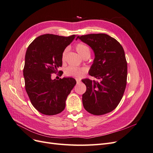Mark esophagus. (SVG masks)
Wrapping results in <instances>:
<instances>
[{
  "label": "esophagus",
  "mask_w": 153,
  "mask_h": 153,
  "mask_svg": "<svg viewBox=\"0 0 153 153\" xmlns=\"http://www.w3.org/2000/svg\"><path fill=\"white\" fill-rule=\"evenodd\" d=\"M76 81L77 84H79L80 82H81V80L80 79H78V78H76Z\"/></svg>",
  "instance_id": "esophagus-1"
}]
</instances>
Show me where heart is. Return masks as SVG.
<instances>
[{
  "label": "heart",
  "mask_w": 153,
  "mask_h": 153,
  "mask_svg": "<svg viewBox=\"0 0 153 153\" xmlns=\"http://www.w3.org/2000/svg\"><path fill=\"white\" fill-rule=\"evenodd\" d=\"M76 50L80 56L84 58L85 57H89L91 55V50L87 45L82 43H78L76 45ZM66 50H64L62 53V61L65 58ZM86 73V69L84 68H78L73 66H68L65 70V74L67 76H73L76 78L82 77Z\"/></svg>",
  "instance_id": "b5f03b06"
}]
</instances>
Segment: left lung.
Listing matches in <instances>:
<instances>
[{
    "instance_id": "1",
    "label": "left lung",
    "mask_w": 153,
    "mask_h": 153,
    "mask_svg": "<svg viewBox=\"0 0 153 153\" xmlns=\"http://www.w3.org/2000/svg\"><path fill=\"white\" fill-rule=\"evenodd\" d=\"M93 50L95 58L89 74L98 80H82L87 87L82 95L84 108L91 114L112 112L121 101L126 89L127 62L124 51L118 41L106 34L78 36Z\"/></svg>"
}]
</instances>
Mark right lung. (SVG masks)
Returning <instances> with one entry per match:
<instances>
[{
	"label": "right lung",
	"mask_w": 153,
	"mask_h": 153,
	"mask_svg": "<svg viewBox=\"0 0 153 153\" xmlns=\"http://www.w3.org/2000/svg\"><path fill=\"white\" fill-rule=\"evenodd\" d=\"M75 37L43 34L27 48L23 71L25 90L32 105L41 114L61 113L65 108L68 96L76 85L73 78L52 80L51 77L62 66L64 50Z\"/></svg>",
	"instance_id": "1"
}]
</instances>
